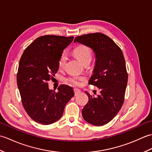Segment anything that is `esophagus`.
I'll use <instances>...</instances> for the list:
<instances>
[{
    "label": "esophagus",
    "mask_w": 152,
    "mask_h": 152,
    "mask_svg": "<svg viewBox=\"0 0 152 152\" xmlns=\"http://www.w3.org/2000/svg\"><path fill=\"white\" fill-rule=\"evenodd\" d=\"M74 95L75 96H77L80 95V93H81V91L79 89H77V88H75L74 89Z\"/></svg>",
    "instance_id": "1"
}]
</instances>
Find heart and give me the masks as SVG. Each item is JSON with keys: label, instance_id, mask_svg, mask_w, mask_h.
I'll return each instance as SVG.
<instances>
[{"label": "heart", "instance_id": "obj_1", "mask_svg": "<svg viewBox=\"0 0 152 152\" xmlns=\"http://www.w3.org/2000/svg\"><path fill=\"white\" fill-rule=\"evenodd\" d=\"M74 53L76 57L78 58L80 61H81L82 63H85L87 61H91V52L88 47L85 46H80L77 47L75 50H74ZM66 60V55L63 53L61 56L60 59L58 62V66L59 68L61 69L63 68L65 64ZM70 83L74 86H79L80 84V82L83 80L82 77L78 76H71L67 79Z\"/></svg>", "mask_w": 152, "mask_h": 152}]
</instances>
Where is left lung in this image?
Segmentation results:
<instances>
[{"instance_id":"left-lung-1","label":"left lung","mask_w":152,"mask_h":152,"mask_svg":"<svg viewBox=\"0 0 152 152\" xmlns=\"http://www.w3.org/2000/svg\"><path fill=\"white\" fill-rule=\"evenodd\" d=\"M74 42L94 52L95 64L89 83L101 93L95 97L85 91L89 101L82 109V116L90 124L104 125L117 115L124 102L128 75L124 54L110 38L100 33L77 37Z\"/></svg>"}]
</instances>
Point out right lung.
<instances>
[{
	"instance_id": "1",
	"label": "right lung",
	"mask_w": 152,
	"mask_h": 152,
	"mask_svg": "<svg viewBox=\"0 0 152 152\" xmlns=\"http://www.w3.org/2000/svg\"><path fill=\"white\" fill-rule=\"evenodd\" d=\"M73 39V37L56 35L38 37L25 49L19 61L17 83L22 104L38 124L50 125L59 120L74 95L69 86L61 85L56 93L48 83L57 72L63 50Z\"/></svg>"
}]
</instances>
